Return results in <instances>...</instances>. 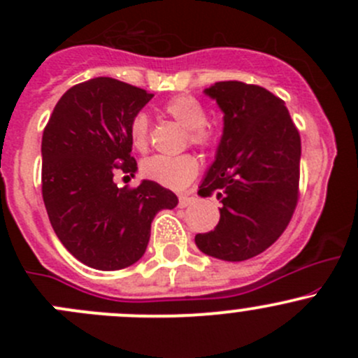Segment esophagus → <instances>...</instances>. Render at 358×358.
<instances>
[{
  "mask_svg": "<svg viewBox=\"0 0 358 358\" xmlns=\"http://www.w3.org/2000/svg\"><path fill=\"white\" fill-rule=\"evenodd\" d=\"M194 201H196V197L190 196V194H182V196L178 197V204H180V208H185V206L192 204Z\"/></svg>",
  "mask_w": 358,
  "mask_h": 358,
  "instance_id": "esophagus-1",
  "label": "esophagus"
}]
</instances>
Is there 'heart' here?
<instances>
[{
	"mask_svg": "<svg viewBox=\"0 0 358 358\" xmlns=\"http://www.w3.org/2000/svg\"><path fill=\"white\" fill-rule=\"evenodd\" d=\"M166 114L187 128V142L201 149H213L218 145L220 133L216 126L206 121V107L196 96L176 95L164 103ZM129 138L135 149L145 150L149 143V119L143 112L135 114L129 122ZM199 171V161L192 154L182 156H152L142 162V175L168 189H185Z\"/></svg>",
	"mask_w": 358,
	"mask_h": 358,
	"instance_id": "heart-1",
	"label": "heart"
}]
</instances>
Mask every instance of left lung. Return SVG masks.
<instances>
[{
	"label": "left lung",
	"instance_id": "obj_1",
	"mask_svg": "<svg viewBox=\"0 0 358 358\" xmlns=\"http://www.w3.org/2000/svg\"><path fill=\"white\" fill-rule=\"evenodd\" d=\"M204 93L223 110V135L197 194H216L223 206L218 225L197 234L196 244L213 258L244 262L289 225L299 197L301 140L284 100L262 86L220 81Z\"/></svg>",
	"mask_w": 358,
	"mask_h": 358
}]
</instances>
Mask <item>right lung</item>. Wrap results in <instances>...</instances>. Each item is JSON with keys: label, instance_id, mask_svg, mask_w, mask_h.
I'll return each mask as SVG.
<instances>
[{"label": "right lung", "instance_id": "1", "mask_svg": "<svg viewBox=\"0 0 358 358\" xmlns=\"http://www.w3.org/2000/svg\"><path fill=\"white\" fill-rule=\"evenodd\" d=\"M152 93L112 78L69 88L57 102L41 142V192L50 223L74 258L96 270L138 262L150 223L178 197L156 182L135 189L114 183V173L136 171L129 122Z\"/></svg>", "mask_w": 358, "mask_h": 358}]
</instances>
